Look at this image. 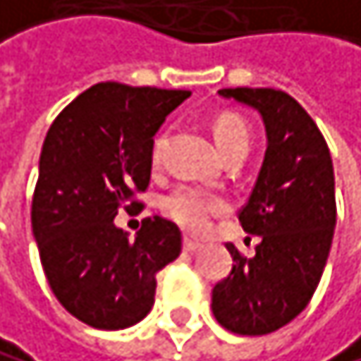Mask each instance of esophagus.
<instances>
[{
    "instance_id": "1",
    "label": "esophagus",
    "mask_w": 361,
    "mask_h": 361,
    "mask_svg": "<svg viewBox=\"0 0 361 361\" xmlns=\"http://www.w3.org/2000/svg\"><path fill=\"white\" fill-rule=\"evenodd\" d=\"M183 249H185V251H190V253H192V251H198V249H200V243H196V240H192V238H185V240H183Z\"/></svg>"
}]
</instances>
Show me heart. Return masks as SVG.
<instances>
[{"label":"heart","mask_w":361,"mask_h":361,"mask_svg":"<svg viewBox=\"0 0 361 361\" xmlns=\"http://www.w3.org/2000/svg\"><path fill=\"white\" fill-rule=\"evenodd\" d=\"M214 136H216L218 149L223 152V154H227L235 145H249L247 126L238 116H233V114H223V116L216 118V123H214ZM163 145H165V136H159L157 141H154V147H152L154 163H159ZM163 209L183 229L198 233V231L207 229L212 216H216L218 212L225 209V202L220 200V198H216V196H209V194L196 190V187L183 185V187H178V190L171 192L169 196H165Z\"/></svg>","instance_id":"b5f03b06"}]
</instances>
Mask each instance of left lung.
I'll return each mask as SVG.
<instances>
[{
  "label": "left lung",
  "mask_w": 361,
  "mask_h": 361,
  "mask_svg": "<svg viewBox=\"0 0 361 361\" xmlns=\"http://www.w3.org/2000/svg\"><path fill=\"white\" fill-rule=\"evenodd\" d=\"M220 97L258 110L267 152L238 220L260 235L256 256L227 245L233 267L212 291L227 331L267 335L289 324L313 298L333 243L335 178L322 132L302 105L274 87H225Z\"/></svg>",
  "instance_id": "obj_1"
}]
</instances>
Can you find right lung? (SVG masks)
I'll return each instance as SVG.
<instances>
[{"instance_id":"1","label":"right lung","mask_w":361,"mask_h":361,"mask_svg":"<svg viewBox=\"0 0 361 361\" xmlns=\"http://www.w3.org/2000/svg\"><path fill=\"white\" fill-rule=\"evenodd\" d=\"M190 90L97 83L50 126L32 196V233L44 274L63 309L103 331L152 311L157 274L178 258L180 229L145 218L130 240L114 225L152 176L154 134Z\"/></svg>"}]
</instances>
